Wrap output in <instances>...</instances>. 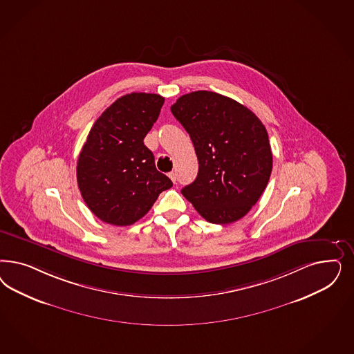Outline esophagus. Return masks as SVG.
Here are the masks:
<instances>
[{
	"instance_id": "34e87169",
	"label": "esophagus",
	"mask_w": 354,
	"mask_h": 354,
	"mask_svg": "<svg viewBox=\"0 0 354 354\" xmlns=\"http://www.w3.org/2000/svg\"><path fill=\"white\" fill-rule=\"evenodd\" d=\"M169 177H171V180L173 183H177V173H176V171H171V173H169Z\"/></svg>"
}]
</instances>
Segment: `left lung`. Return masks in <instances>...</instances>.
<instances>
[{"mask_svg": "<svg viewBox=\"0 0 354 354\" xmlns=\"http://www.w3.org/2000/svg\"><path fill=\"white\" fill-rule=\"evenodd\" d=\"M171 111L192 138L199 162L183 196L209 223L240 220L258 202L272 171L262 121L245 105L211 91L183 95Z\"/></svg>", "mask_w": 354, "mask_h": 354, "instance_id": "8db88e82", "label": "left lung"}]
</instances>
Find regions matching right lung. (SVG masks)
<instances>
[{"label": "right lung", "mask_w": 354, "mask_h": 354, "mask_svg": "<svg viewBox=\"0 0 354 354\" xmlns=\"http://www.w3.org/2000/svg\"><path fill=\"white\" fill-rule=\"evenodd\" d=\"M162 104L164 97L156 93H127L90 130L78 158L77 181L83 201L104 223L134 224L173 186L143 143Z\"/></svg>", "instance_id": "add662e5"}]
</instances>
